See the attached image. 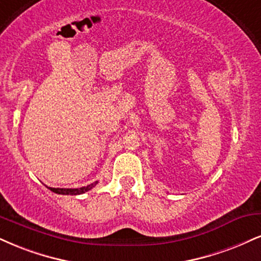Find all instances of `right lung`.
Instances as JSON below:
<instances>
[{
    "instance_id": "obj_1",
    "label": "right lung",
    "mask_w": 261,
    "mask_h": 261,
    "mask_svg": "<svg viewBox=\"0 0 261 261\" xmlns=\"http://www.w3.org/2000/svg\"><path fill=\"white\" fill-rule=\"evenodd\" d=\"M96 185H97V181L89 185V186L80 187V188H52V187H47V188L51 190L52 192L58 193V194H70V196H77V194H83L85 192H87V191L92 190Z\"/></svg>"
}]
</instances>
